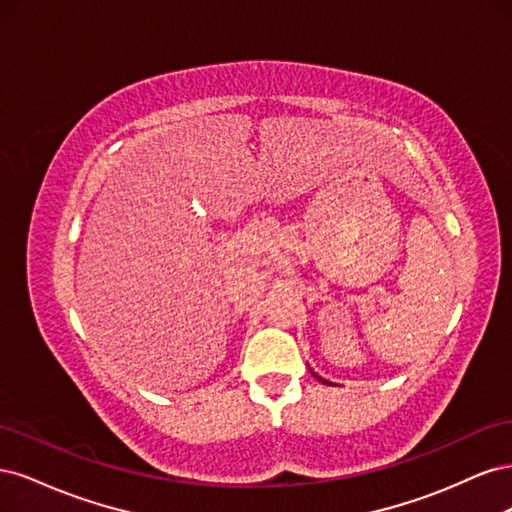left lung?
<instances>
[{
	"instance_id": "obj_1",
	"label": "left lung",
	"mask_w": 512,
	"mask_h": 512,
	"mask_svg": "<svg viewBox=\"0 0 512 512\" xmlns=\"http://www.w3.org/2000/svg\"><path fill=\"white\" fill-rule=\"evenodd\" d=\"M309 371H312V369H309ZM312 374H314V378H316V380H318V382H322V384H324V382H327V380H324V378H320V376H318V374H316V371H312Z\"/></svg>"
}]
</instances>
